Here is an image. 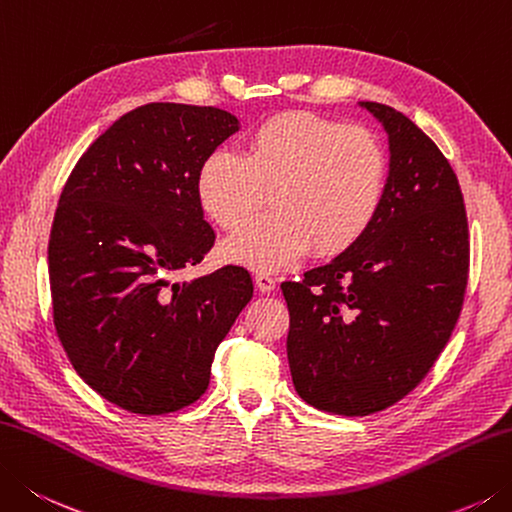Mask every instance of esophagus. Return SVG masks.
<instances>
[{
	"label": "esophagus",
	"mask_w": 512,
	"mask_h": 512,
	"mask_svg": "<svg viewBox=\"0 0 512 512\" xmlns=\"http://www.w3.org/2000/svg\"><path fill=\"white\" fill-rule=\"evenodd\" d=\"M256 287L260 289V292L263 294H269V292H274V287H276V278L272 276V274H256Z\"/></svg>",
	"instance_id": "1"
}]
</instances>
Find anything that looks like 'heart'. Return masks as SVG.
I'll list each match as a JSON object with an SVG mask.
<instances>
[{
  "label": "heart",
  "mask_w": 512,
  "mask_h": 512,
  "mask_svg": "<svg viewBox=\"0 0 512 512\" xmlns=\"http://www.w3.org/2000/svg\"><path fill=\"white\" fill-rule=\"evenodd\" d=\"M388 189V156L372 131L323 115L287 111L249 133L243 156L216 149L200 162L196 196L207 218L236 231L220 245L225 263L274 272L314 247L339 256L368 234Z\"/></svg>",
  "instance_id": "heart-1"
}]
</instances>
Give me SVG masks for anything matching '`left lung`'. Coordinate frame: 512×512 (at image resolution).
Here are the masks:
<instances>
[{
	"label": "left lung",
	"instance_id": "obj_1",
	"mask_svg": "<svg viewBox=\"0 0 512 512\" xmlns=\"http://www.w3.org/2000/svg\"><path fill=\"white\" fill-rule=\"evenodd\" d=\"M388 136V189L359 243L281 283L287 361L310 406L365 417L406 397L455 327L468 283V223L455 171L406 115L359 102Z\"/></svg>",
	"mask_w": 512,
	"mask_h": 512
}]
</instances>
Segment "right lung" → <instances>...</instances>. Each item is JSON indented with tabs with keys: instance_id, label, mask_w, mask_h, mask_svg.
Instances as JSON below:
<instances>
[{
	"instance_id": "1",
	"label": "right lung",
	"mask_w": 512,
	"mask_h": 512,
	"mask_svg": "<svg viewBox=\"0 0 512 512\" xmlns=\"http://www.w3.org/2000/svg\"><path fill=\"white\" fill-rule=\"evenodd\" d=\"M238 129L214 106L153 102L113 122L66 180L48 240L55 330L84 383L122 410L200 399L252 301L243 267L171 281L214 245L196 173Z\"/></svg>"
}]
</instances>
